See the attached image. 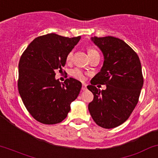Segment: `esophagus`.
I'll return each instance as SVG.
<instances>
[{
  "label": "esophagus",
  "mask_w": 158,
  "mask_h": 158,
  "mask_svg": "<svg viewBox=\"0 0 158 158\" xmlns=\"http://www.w3.org/2000/svg\"><path fill=\"white\" fill-rule=\"evenodd\" d=\"M82 91H85V90H87V85H86V84H82Z\"/></svg>",
  "instance_id": "34e87169"
}]
</instances>
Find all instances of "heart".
Segmentation results:
<instances>
[{
  "instance_id": "obj_1",
  "label": "heart",
  "mask_w": 158,
  "mask_h": 158,
  "mask_svg": "<svg viewBox=\"0 0 158 158\" xmlns=\"http://www.w3.org/2000/svg\"><path fill=\"white\" fill-rule=\"evenodd\" d=\"M97 52H98L95 49H94V48H89V49H88V55H91L94 53ZM73 51L71 50V51L69 52L68 54H67V56H66V61H67V63H70L73 60ZM70 75L73 78H75V79H78V80L82 81L85 79L84 73H83V72L80 70V69H73V70L70 72Z\"/></svg>"
}]
</instances>
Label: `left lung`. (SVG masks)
<instances>
[{"mask_svg": "<svg viewBox=\"0 0 158 158\" xmlns=\"http://www.w3.org/2000/svg\"><path fill=\"white\" fill-rule=\"evenodd\" d=\"M104 57L103 67L87 88L94 94L88 110L100 127L110 129L126 121L136 107L143 85L137 54L122 40L114 37H91ZM106 84L100 91L95 85Z\"/></svg>", "mask_w": 158, "mask_h": 158, "instance_id": "1", "label": "left lung"}]
</instances>
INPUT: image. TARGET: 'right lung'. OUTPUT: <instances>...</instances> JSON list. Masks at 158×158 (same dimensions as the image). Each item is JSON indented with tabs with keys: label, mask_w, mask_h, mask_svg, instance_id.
Listing matches in <instances>:
<instances>
[{
	"label": "right lung",
	"mask_w": 158,
	"mask_h": 158,
	"mask_svg": "<svg viewBox=\"0 0 158 158\" xmlns=\"http://www.w3.org/2000/svg\"><path fill=\"white\" fill-rule=\"evenodd\" d=\"M80 39L46 34L34 39L21 56L19 92L27 110L39 122H61L80 92L79 81L70 78L63 83L55 79V72H62L66 56Z\"/></svg>",
	"instance_id": "right-lung-1"
}]
</instances>
